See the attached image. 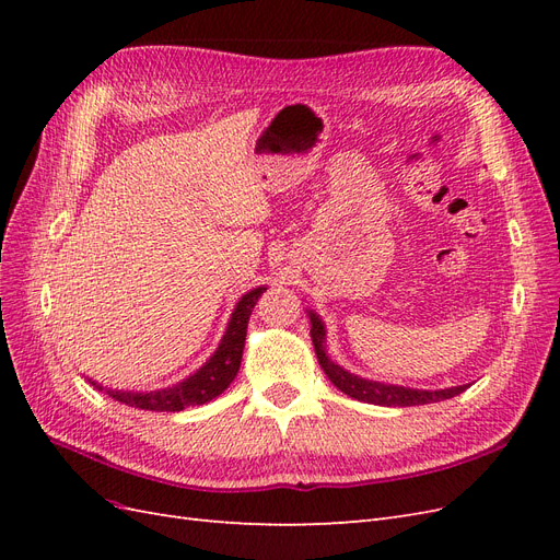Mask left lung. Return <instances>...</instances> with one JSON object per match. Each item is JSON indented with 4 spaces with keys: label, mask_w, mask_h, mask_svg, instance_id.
<instances>
[{
    "label": "left lung",
    "mask_w": 560,
    "mask_h": 560,
    "mask_svg": "<svg viewBox=\"0 0 560 560\" xmlns=\"http://www.w3.org/2000/svg\"><path fill=\"white\" fill-rule=\"evenodd\" d=\"M306 313L311 317V338H313V348H315L319 366L325 369L327 378L352 399L376 404V406H420V404H434V401L451 399L455 395L465 393V389L469 387V385H455V387H444V389H418V387H404V385L371 381V378H362L358 374H350L348 369L336 364L327 354L325 322H322V317L315 311H306Z\"/></svg>",
    "instance_id": "left-lung-1"
}]
</instances>
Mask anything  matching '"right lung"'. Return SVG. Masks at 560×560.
Returning a JSON list of instances; mask_svg holds the SVG:
<instances>
[{
    "label": "right lung",
    "mask_w": 560,
    "mask_h": 560,
    "mask_svg": "<svg viewBox=\"0 0 560 560\" xmlns=\"http://www.w3.org/2000/svg\"><path fill=\"white\" fill-rule=\"evenodd\" d=\"M266 292V287H254L247 294H243L235 303V308L231 313V319L226 325V331L219 341L217 350L210 354V360L196 369L191 376H186L184 381L171 385V387H161V389H112L100 385L97 381L89 383L97 387L100 393L105 389V395L112 399L121 401L126 406H135V409H144V411H182L186 406H200L206 401H212L219 397L224 389L233 383L235 374L241 369L243 360V348H245V336H247V322L249 315L257 306L259 296Z\"/></svg>",
    "instance_id": "add662e5"
}]
</instances>
